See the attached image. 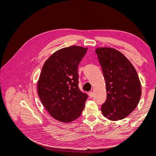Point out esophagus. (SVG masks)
I'll list each match as a JSON object with an SVG mask.
<instances>
[{"label": "esophagus", "mask_w": 156, "mask_h": 156, "mask_svg": "<svg viewBox=\"0 0 156 156\" xmlns=\"http://www.w3.org/2000/svg\"><path fill=\"white\" fill-rule=\"evenodd\" d=\"M88 96L90 98H92L94 96V92H90L88 93Z\"/></svg>", "instance_id": "obj_1"}]
</instances>
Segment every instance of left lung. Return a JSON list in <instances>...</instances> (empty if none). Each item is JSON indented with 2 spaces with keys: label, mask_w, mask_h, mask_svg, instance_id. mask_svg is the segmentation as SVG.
<instances>
[{
  "label": "left lung",
  "mask_w": 156,
  "mask_h": 156,
  "mask_svg": "<svg viewBox=\"0 0 156 156\" xmlns=\"http://www.w3.org/2000/svg\"><path fill=\"white\" fill-rule=\"evenodd\" d=\"M106 84L107 99L101 105L105 117L119 120L137 106L141 96L140 82L133 66L115 49H96Z\"/></svg>",
  "instance_id": "8db88e82"
}]
</instances>
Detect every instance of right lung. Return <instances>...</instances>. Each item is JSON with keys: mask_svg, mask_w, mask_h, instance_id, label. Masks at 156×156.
<instances>
[{"mask_svg": "<svg viewBox=\"0 0 156 156\" xmlns=\"http://www.w3.org/2000/svg\"><path fill=\"white\" fill-rule=\"evenodd\" d=\"M87 48L70 46L61 49L45 61L37 82V93L46 110L62 122L77 119L88 98L79 88L78 66Z\"/></svg>", "mask_w": 156, "mask_h": 156, "instance_id": "right-lung-1", "label": "right lung"}]
</instances>
